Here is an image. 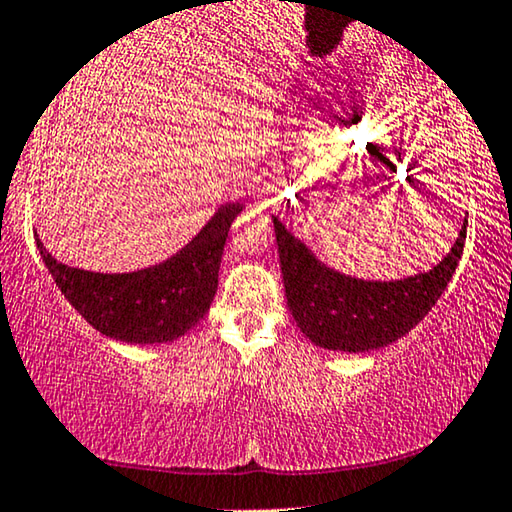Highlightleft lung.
<instances>
[{
	"label": "left lung",
	"mask_w": 512,
	"mask_h": 512,
	"mask_svg": "<svg viewBox=\"0 0 512 512\" xmlns=\"http://www.w3.org/2000/svg\"><path fill=\"white\" fill-rule=\"evenodd\" d=\"M466 225L448 255L403 280H362L329 269L273 218L287 308L297 327L325 350L369 352L406 336L448 287L462 259Z\"/></svg>",
	"instance_id": "obj_1"
}]
</instances>
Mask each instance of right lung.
Returning <instances> with one entry per match:
<instances>
[{"instance_id": "add662e5", "label": "right lung", "mask_w": 512, "mask_h": 512, "mask_svg": "<svg viewBox=\"0 0 512 512\" xmlns=\"http://www.w3.org/2000/svg\"><path fill=\"white\" fill-rule=\"evenodd\" d=\"M241 211L243 204H225L174 257L132 273L74 269L46 253L39 239L37 248L55 285L97 331L125 343H167L211 308L227 232Z\"/></svg>"}]
</instances>
